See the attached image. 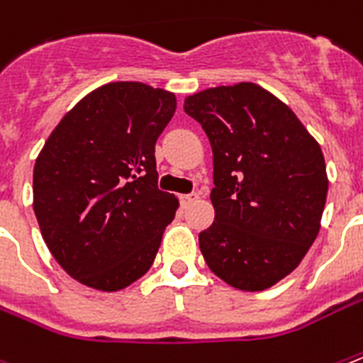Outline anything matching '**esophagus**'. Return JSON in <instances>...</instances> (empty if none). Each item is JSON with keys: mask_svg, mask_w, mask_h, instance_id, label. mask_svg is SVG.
<instances>
[{"mask_svg": "<svg viewBox=\"0 0 363 363\" xmlns=\"http://www.w3.org/2000/svg\"><path fill=\"white\" fill-rule=\"evenodd\" d=\"M197 194L196 191H194V194H186V196H181V205L182 206H188L191 203V201H196L197 199Z\"/></svg>", "mask_w": 363, "mask_h": 363, "instance_id": "obj_1", "label": "esophagus"}]
</instances>
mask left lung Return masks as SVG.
<instances>
[{
	"label": "left lung",
	"mask_w": 363,
	"mask_h": 363,
	"mask_svg": "<svg viewBox=\"0 0 363 363\" xmlns=\"http://www.w3.org/2000/svg\"><path fill=\"white\" fill-rule=\"evenodd\" d=\"M214 155V223L199 234L206 266L242 291L288 277L321 228L328 177L318 140L266 88H206L184 99Z\"/></svg>",
	"instance_id": "left-lung-1"
}]
</instances>
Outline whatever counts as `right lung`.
<instances>
[{"instance_id":"obj_1","label":"right lung","mask_w":363,"mask_h":363,"mask_svg":"<svg viewBox=\"0 0 363 363\" xmlns=\"http://www.w3.org/2000/svg\"><path fill=\"white\" fill-rule=\"evenodd\" d=\"M175 94L135 81L103 84L66 112L36 157L33 208L72 279L118 291L153 266L179 208L158 190L155 144Z\"/></svg>"}]
</instances>
